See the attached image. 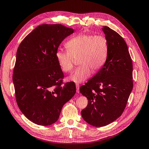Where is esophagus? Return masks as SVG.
I'll use <instances>...</instances> for the list:
<instances>
[{
  "instance_id": "obj_1",
  "label": "esophagus",
  "mask_w": 149,
  "mask_h": 149,
  "mask_svg": "<svg viewBox=\"0 0 149 149\" xmlns=\"http://www.w3.org/2000/svg\"><path fill=\"white\" fill-rule=\"evenodd\" d=\"M76 93H79V84L78 83H76Z\"/></svg>"
}]
</instances>
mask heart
Returning <instances> with one entry per match:
<instances>
[{"label": "heart", "instance_id": "1", "mask_svg": "<svg viewBox=\"0 0 149 149\" xmlns=\"http://www.w3.org/2000/svg\"><path fill=\"white\" fill-rule=\"evenodd\" d=\"M66 50L58 49L56 58L61 70L69 73L73 68L75 58L80 66L70 76L74 83H83L91 72L100 71L107 61L109 43L101 35L81 33L71 38L66 43Z\"/></svg>", "mask_w": 149, "mask_h": 149}]
</instances>
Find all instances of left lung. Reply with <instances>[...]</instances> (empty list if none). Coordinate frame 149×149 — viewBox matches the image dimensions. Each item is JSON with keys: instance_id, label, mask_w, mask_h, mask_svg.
Segmentation results:
<instances>
[{"instance_id": "left-lung-1", "label": "left lung", "mask_w": 149, "mask_h": 149, "mask_svg": "<svg viewBox=\"0 0 149 149\" xmlns=\"http://www.w3.org/2000/svg\"><path fill=\"white\" fill-rule=\"evenodd\" d=\"M109 43L105 65L81 86L79 92L88 100L81 111L83 119L95 127H102L122 115L133 88L132 61L127 44L108 26L102 28Z\"/></svg>"}]
</instances>
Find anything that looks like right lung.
Instances as JSON below:
<instances>
[{
  "label": "right lung",
  "instance_id": "obj_1",
  "mask_svg": "<svg viewBox=\"0 0 149 149\" xmlns=\"http://www.w3.org/2000/svg\"><path fill=\"white\" fill-rule=\"evenodd\" d=\"M73 32L61 24H43L26 35L17 49L13 73L16 101L36 124L55 123L76 93L74 83H63L64 74L56 58L60 43Z\"/></svg>",
  "mask_w": 149,
  "mask_h": 149
}]
</instances>
